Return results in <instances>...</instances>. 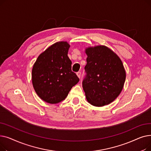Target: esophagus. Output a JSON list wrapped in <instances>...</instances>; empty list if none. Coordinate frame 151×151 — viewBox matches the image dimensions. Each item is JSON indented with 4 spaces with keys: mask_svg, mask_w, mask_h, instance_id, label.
<instances>
[{
    "mask_svg": "<svg viewBox=\"0 0 151 151\" xmlns=\"http://www.w3.org/2000/svg\"><path fill=\"white\" fill-rule=\"evenodd\" d=\"M81 73L80 72V71H78V72L76 73V75H77V76H78V77L79 78H80V77H81Z\"/></svg>",
    "mask_w": 151,
    "mask_h": 151,
    "instance_id": "34e87169",
    "label": "esophagus"
}]
</instances>
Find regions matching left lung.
Returning a JSON list of instances; mask_svg holds the SVG:
<instances>
[{"label": "left lung", "mask_w": 151, "mask_h": 151, "mask_svg": "<svg viewBox=\"0 0 151 151\" xmlns=\"http://www.w3.org/2000/svg\"><path fill=\"white\" fill-rule=\"evenodd\" d=\"M84 67L87 73L83 88L87 100L93 106L113 102L123 89L126 73L119 57L104 45L86 47Z\"/></svg>", "instance_id": "8db88e82"}]
</instances>
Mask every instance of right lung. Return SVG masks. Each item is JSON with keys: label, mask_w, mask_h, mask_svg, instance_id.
Here are the masks:
<instances>
[{"label": "right lung", "mask_w": 151, "mask_h": 151, "mask_svg": "<svg viewBox=\"0 0 151 151\" xmlns=\"http://www.w3.org/2000/svg\"><path fill=\"white\" fill-rule=\"evenodd\" d=\"M70 45L59 42L39 55L32 70V81L35 92L43 101L55 104L64 100L79 78L71 71L68 57Z\"/></svg>", "instance_id": "1"}]
</instances>
